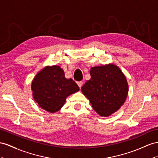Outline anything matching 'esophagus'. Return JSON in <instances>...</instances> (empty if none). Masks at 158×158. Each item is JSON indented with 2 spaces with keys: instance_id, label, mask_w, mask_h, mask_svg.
<instances>
[{
  "instance_id": "obj_1",
  "label": "esophagus",
  "mask_w": 158,
  "mask_h": 158,
  "mask_svg": "<svg viewBox=\"0 0 158 158\" xmlns=\"http://www.w3.org/2000/svg\"><path fill=\"white\" fill-rule=\"evenodd\" d=\"M83 83L82 81H78L77 82V85H79V88H81V87L83 86Z\"/></svg>"
}]
</instances>
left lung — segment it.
<instances>
[{
	"label": "left lung",
	"instance_id": "left-lung-1",
	"mask_svg": "<svg viewBox=\"0 0 158 158\" xmlns=\"http://www.w3.org/2000/svg\"><path fill=\"white\" fill-rule=\"evenodd\" d=\"M90 75L91 79L82 87V92L99 115L109 116L120 109L127 97V79L112 64L92 67Z\"/></svg>",
	"mask_w": 158,
	"mask_h": 158
}]
</instances>
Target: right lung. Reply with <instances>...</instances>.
<instances>
[{
  "label": "right lung",
  "mask_w": 158,
  "mask_h": 158,
  "mask_svg": "<svg viewBox=\"0 0 158 158\" xmlns=\"http://www.w3.org/2000/svg\"><path fill=\"white\" fill-rule=\"evenodd\" d=\"M34 100L42 109L56 112L64 106L66 98L78 91V85L72 79L65 77L60 66L46 67L35 77L31 83Z\"/></svg>",
  "instance_id": "right-lung-1"
}]
</instances>
